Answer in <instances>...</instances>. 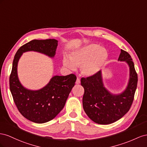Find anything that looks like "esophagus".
Listing matches in <instances>:
<instances>
[{"instance_id": "34e87169", "label": "esophagus", "mask_w": 147, "mask_h": 147, "mask_svg": "<svg viewBox=\"0 0 147 147\" xmlns=\"http://www.w3.org/2000/svg\"><path fill=\"white\" fill-rule=\"evenodd\" d=\"M81 83V81H80V79H79L78 78L76 79V84H79Z\"/></svg>"}]
</instances>
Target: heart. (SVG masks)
<instances>
[{
	"label": "heart",
	"mask_w": 147,
	"mask_h": 147,
	"mask_svg": "<svg viewBox=\"0 0 147 147\" xmlns=\"http://www.w3.org/2000/svg\"><path fill=\"white\" fill-rule=\"evenodd\" d=\"M108 59V52L106 49L98 44H91L73 50L69 58L64 56L62 63L64 68L69 71H76L81 67L82 74L92 77L101 71Z\"/></svg>",
	"instance_id": "heart-1"
}]
</instances>
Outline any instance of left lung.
Here are the masks:
<instances>
[{"label": "left lung", "mask_w": 147, "mask_h": 147, "mask_svg": "<svg viewBox=\"0 0 147 147\" xmlns=\"http://www.w3.org/2000/svg\"><path fill=\"white\" fill-rule=\"evenodd\" d=\"M118 61L125 62L129 68L127 85L121 93H111L105 87L102 71L94 76L81 78V86L84 89L83 108L95 123H115L126 114L132 105L138 81L134 62L131 55L123 50H121Z\"/></svg>", "instance_id": "left-lung-1"}]
</instances>
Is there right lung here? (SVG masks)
I'll use <instances>...</instances> for the list:
<instances>
[{"instance_id": "right-lung-1", "label": "right lung", "mask_w": 147, "mask_h": 147, "mask_svg": "<svg viewBox=\"0 0 147 147\" xmlns=\"http://www.w3.org/2000/svg\"><path fill=\"white\" fill-rule=\"evenodd\" d=\"M58 40H32L22 46L16 52L10 76V89L18 110L25 118L33 123L42 124L52 120L65 107L66 100L76 81L74 74L54 76L47 85L39 90H30L20 82L18 64L23 53L36 52L53 58Z\"/></svg>"}]
</instances>
